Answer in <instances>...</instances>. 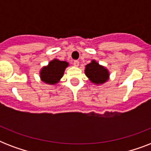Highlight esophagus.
<instances>
[{
  "label": "esophagus",
  "instance_id": "34e87169",
  "mask_svg": "<svg viewBox=\"0 0 151 151\" xmlns=\"http://www.w3.org/2000/svg\"><path fill=\"white\" fill-rule=\"evenodd\" d=\"M73 64L74 66H79V61H78V60H74L73 63Z\"/></svg>",
  "mask_w": 151,
  "mask_h": 151
}]
</instances>
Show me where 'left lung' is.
I'll return each instance as SVG.
<instances>
[{
	"instance_id": "obj_1",
	"label": "left lung",
	"mask_w": 151,
	"mask_h": 151,
	"mask_svg": "<svg viewBox=\"0 0 151 151\" xmlns=\"http://www.w3.org/2000/svg\"><path fill=\"white\" fill-rule=\"evenodd\" d=\"M85 72L90 81L95 84H103L108 80L109 77L107 70L97 63L95 60L88 64Z\"/></svg>"
}]
</instances>
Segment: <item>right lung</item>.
<instances>
[{
	"mask_svg": "<svg viewBox=\"0 0 151 151\" xmlns=\"http://www.w3.org/2000/svg\"><path fill=\"white\" fill-rule=\"evenodd\" d=\"M68 63L54 59L48 63V66L44 67L41 70V78L44 82L50 85H54L63 77L64 70Z\"/></svg>",
	"mask_w": 151,
	"mask_h": 151,
	"instance_id": "right-lung-1",
	"label": "right lung"
}]
</instances>
